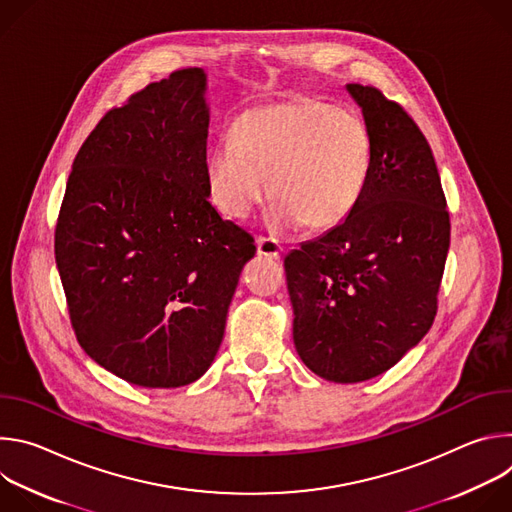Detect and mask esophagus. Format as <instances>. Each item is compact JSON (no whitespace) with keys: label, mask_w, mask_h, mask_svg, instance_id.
Wrapping results in <instances>:
<instances>
[{"label":"esophagus","mask_w":512,"mask_h":512,"mask_svg":"<svg viewBox=\"0 0 512 512\" xmlns=\"http://www.w3.org/2000/svg\"><path fill=\"white\" fill-rule=\"evenodd\" d=\"M281 245L275 239H267V237H259L257 239V253L261 257H269V259H279L281 257Z\"/></svg>","instance_id":"34e87169"}]
</instances>
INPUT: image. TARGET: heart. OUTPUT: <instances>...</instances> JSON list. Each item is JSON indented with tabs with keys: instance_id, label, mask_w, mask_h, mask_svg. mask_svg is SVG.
<instances>
[{
	"instance_id": "1",
	"label": "heart",
	"mask_w": 512,
	"mask_h": 512,
	"mask_svg": "<svg viewBox=\"0 0 512 512\" xmlns=\"http://www.w3.org/2000/svg\"><path fill=\"white\" fill-rule=\"evenodd\" d=\"M373 166L367 123L350 109L300 97L243 113L233 137L206 158L210 200L231 218H249L265 198L273 202V233L340 225L356 206Z\"/></svg>"
}]
</instances>
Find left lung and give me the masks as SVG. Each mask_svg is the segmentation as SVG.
Returning <instances> with one entry per match:
<instances>
[{"label": "left lung", "mask_w": 512, "mask_h": 512, "mask_svg": "<svg viewBox=\"0 0 512 512\" xmlns=\"http://www.w3.org/2000/svg\"><path fill=\"white\" fill-rule=\"evenodd\" d=\"M373 139V166L336 227L283 259L294 344L332 383L383 375L427 334L437 312L450 214L431 148L401 105L346 85Z\"/></svg>", "instance_id": "8db88e82"}]
</instances>
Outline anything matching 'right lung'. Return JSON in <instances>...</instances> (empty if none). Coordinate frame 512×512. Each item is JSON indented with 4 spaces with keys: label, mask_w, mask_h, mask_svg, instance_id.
<instances>
[{
    "label": "right lung",
    "mask_w": 512,
    "mask_h": 512,
    "mask_svg": "<svg viewBox=\"0 0 512 512\" xmlns=\"http://www.w3.org/2000/svg\"><path fill=\"white\" fill-rule=\"evenodd\" d=\"M206 72L111 109L72 162L54 253L79 344L148 389L198 381L225 336L253 237L208 202Z\"/></svg>",
    "instance_id": "obj_1"
}]
</instances>
